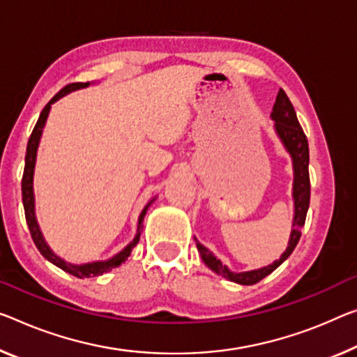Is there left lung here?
Listing matches in <instances>:
<instances>
[{
  "mask_svg": "<svg viewBox=\"0 0 357 357\" xmlns=\"http://www.w3.org/2000/svg\"><path fill=\"white\" fill-rule=\"evenodd\" d=\"M271 119L274 121V132L279 137L281 144L286 148V151L292 158V169H294V185H292V197H294V220H292V231H290L289 244L286 250L282 252V255L279 257L276 261H273L271 265L259 268V270H250V271H241L236 273L231 271L227 265L217 259L212 252L204 248L201 243H197L196 239V248L199 250L202 261L211 268L213 273L220 274V276L227 278L228 281L241 284V286H252L261 281L263 278H266L268 274H271L281 263L289 259V255L292 254L295 245L298 244V239L301 236V228L305 225L306 212L310 207V148L306 135L301 129V126L297 119V113H295L294 105L290 103L289 97L282 89H279L276 102H274Z\"/></svg>",
  "mask_w": 357,
  "mask_h": 357,
  "instance_id": "1",
  "label": "left lung"
}]
</instances>
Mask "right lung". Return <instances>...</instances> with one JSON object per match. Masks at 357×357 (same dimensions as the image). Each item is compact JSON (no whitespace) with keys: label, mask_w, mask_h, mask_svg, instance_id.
<instances>
[{"label":"right lung","mask_w":357,"mask_h":357,"mask_svg":"<svg viewBox=\"0 0 357 357\" xmlns=\"http://www.w3.org/2000/svg\"><path fill=\"white\" fill-rule=\"evenodd\" d=\"M91 83H73L65 86L62 91L57 92L51 100H49L47 105L43 108V112L38 118L35 129L30 135L29 145H26V155H25V169H24V177H22V202H24V209H25V218H26V225H29L30 234L33 238V243L38 248V250L41 252V255L45 257L46 260H49L52 265L59 266L60 270H63L65 273H70L71 276H76L79 279L84 278H94V276H100V274L107 273L113 268H116L128 260V257L130 255V252L137 245L140 239V233L142 228H144V218L146 215L148 207L153 204L155 197L151 201H148V204L144 207V211L140 212L139 215V223H137V233L134 236V239L126 245L123 250H119L116 255H113L112 259L107 260H98V261H89V263H83V265H75V263H68L67 260L60 259L57 254H54V250L49 248V244L46 243L45 236H43V231L40 228V223L36 220V211H35V190H33V177H35V164H36V155H38V146H40V140L43 135V129H45V124L47 121L49 112H51V105L56 103L59 98H62L63 96L70 94V92L78 91V89H84V87L89 86Z\"/></svg>","instance_id":"right-lung-1"}]
</instances>
